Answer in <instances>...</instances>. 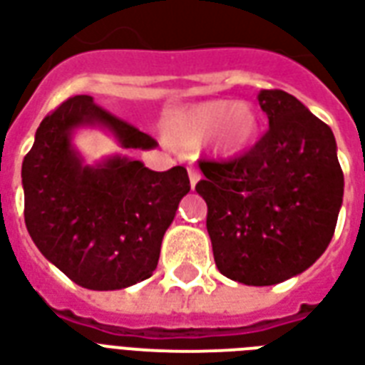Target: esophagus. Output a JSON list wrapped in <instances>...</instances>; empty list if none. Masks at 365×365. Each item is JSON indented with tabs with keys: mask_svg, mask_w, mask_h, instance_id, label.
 <instances>
[{
	"mask_svg": "<svg viewBox=\"0 0 365 365\" xmlns=\"http://www.w3.org/2000/svg\"><path fill=\"white\" fill-rule=\"evenodd\" d=\"M187 172H190V183H191V187H195L197 182L201 180V172H199V170H195V168H190V170H187Z\"/></svg>",
	"mask_w": 365,
	"mask_h": 365,
	"instance_id": "esophagus-1",
	"label": "esophagus"
}]
</instances>
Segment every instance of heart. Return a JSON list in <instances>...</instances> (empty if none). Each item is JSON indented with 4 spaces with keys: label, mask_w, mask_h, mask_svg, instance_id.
<instances>
[{
    "label": "heart",
    "mask_w": 365,
    "mask_h": 365,
    "mask_svg": "<svg viewBox=\"0 0 365 365\" xmlns=\"http://www.w3.org/2000/svg\"><path fill=\"white\" fill-rule=\"evenodd\" d=\"M259 129L261 120L247 104L237 100H209L174 115L166 131L170 141L185 148L199 147L218 133V153L240 156L257 141Z\"/></svg>",
    "instance_id": "1"
}]
</instances>
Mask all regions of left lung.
<instances>
[{"label": "left lung", "instance_id": "left-lung-1", "mask_svg": "<svg viewBox=\"0 0 365 365\" xmlns=\"http://www.w3.org/2000/svg\"><path fill=\"white\" fill-rule=\"evenodd\" d=\"M267 131L245 155L199 162L195 191L224 277L247 286L292 279L331 242L344 193L331 128L284 91H261Z\"/></svg>", "mask_w": 365, "mask_h": 365}]
</instances>
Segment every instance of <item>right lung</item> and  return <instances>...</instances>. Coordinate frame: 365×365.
Instances as JSON below:
<instances>
[{
	"label": "right lung",
	"instance_id": "add662e5",
	"mask_svg": "<svg viewBox=\"0 0 365 365\" xmlns=\"http://www.w3.org/2000/svg\"><path fill=\"white\" fill-rule=\"evenodd\" d=\"M79 128H102L123 148L156 141L79 94L48 114L23 160L24 222L40 253L75 284L121 290L148 279L162 237L190 191L183 166L145 168L129 156L85 164L73 147Z\"/></svg>",
	"mask_w": 365,
	"mask_h": 365
}]
</instances>
